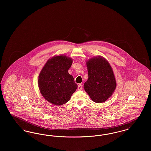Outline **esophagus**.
<instances>
[{
  "mask_svg": "<svg viewBox=\"0 0 151 151\" xmlns=\"http://www.w3.org/2000/svg\"><path fill=\"white\" fill-rule=\"evenodd\" d=\"M82 89H83V86H82V85H81V84H79V85H78V89L79 91H81V90H82Z\"/></svg>",
  "mask_w": 151,
  "mask_h": 151,
  "instance_id": "obj_1",
  "label": "esophagus"
}]
</instances>
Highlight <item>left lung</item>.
I'll use <instances>...</instances> for the list:
<instances>
[{
	"label": "left lung",
	"instance_id": "obj_1",
	"mask_svg": "<svg viewBox=\"0 0 151 151\" xmlns=\"http://www.w3.org/2000/svg\"><path fill=\"white\" fill-rule=\"evenodd\" d=\"M88 79L84 89L96 103L104 102L111 97L116 86L113 69L105 58L99 55L86 61Z\"/></svg>",
	"mask_w": 151,
	"mask_h": 151
}]
</instances>
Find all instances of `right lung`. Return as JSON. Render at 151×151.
Instances as JSON below:
<instances>
[{
    "mask_svg": "<svg viewBox=\"0 0 151 151\" xmlns=\"http://www.w3.org/2000/svg\"><path fill=\"white\" fill-rule=\"evenodd\" d=\"M72 58L65 55H55L44 65L38 76L40 93L45 100L55 105H62L70 100L78 88L68 71Z\"/></svg>",
    "mask_w": 151,
    "mask_h": 151,
    "instance_id": "obj_1",
    "label": "right lung"
}]
</instances>
